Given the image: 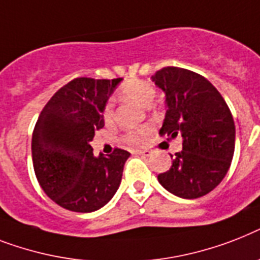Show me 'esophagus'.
I'll list each match as a JSON object with an SVG mask.
<instances>
[{
    "mask_svg": "<svg viewBox=\"0 0 260 260\" xmlns=\"http://www.w3.org/2000/svg\"><path fill=\"white\" fill-rule=\"evenodd\" d=\"M137 154L143 155V157H149V155L151 154V151L147 150V149H138V150H137Z\"/></svg>",
    "mask_w": 260,
    "mask_h": 260,
    "instance_id": "1",
    "label": "esophagus"
}]
</instances>
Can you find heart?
I'll return each mask as SVG.
<instances>
[{
    "label": "heart",
    "instance_id": "1",
    "mask_svg": "<svg viewBox=\"0 0 260 260\" xmlns=\"http://www.w3.org/2000/svg\"><path fill=\"white\" fill-rule=\"evenodd\" d=\"M119 95L122 99L132 101L138 103L143 107H149L153 103L155 96V88L150 83L141 80V79H130L124 82L119 88ZM102 118L106 124H111L114 120V110L111 102H107L102 110ZM149 134V128L141 127L137 130H130L126 132L122 137V140L130 145H142L145 143Z\"/></svg>",
    "mask_w": 260,
    "mask_h": 260
}]
</instances>
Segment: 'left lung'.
Returning <instances> with one entry per match:
<instances>
[{"mask_svg": "<svg viewBox=\"0 0 260 260\" xmlns=\"http://www.w3.org/2000/svg\"><path fill=\"white\" fill-rule=\"evenodd\" d=\"M153 82L165 91L166 115L159 134L182 137V150L159 184L182 199L209 193L225 177L235 150V123L227 103L204 76L164 67ZM173 157V155H170Z\"/></svg>", "mask_w": 260, "mask_h": 260, "instance_id": "8db88e82", "label": "left lung"}]
</instances>
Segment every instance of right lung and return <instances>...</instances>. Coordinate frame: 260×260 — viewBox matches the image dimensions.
<instances>
[{"label":"right lung","mask_w":260,"mask_h":260,"mask_svg":"<svg viewBox=\"0 0 260 260\" xmlns=\"http://www.w3.org/2000/svg\"><path fill=\"white\" fill-rule=\"evenodd\" d=\"M122 79L76 78L48 101L32 136L37 181L49 199L74 212H94L119 188L130 153L115 147L95 157L90 142L105 126L102 110Z\"/></svg>","instance_id":"1"}]
</instances>
